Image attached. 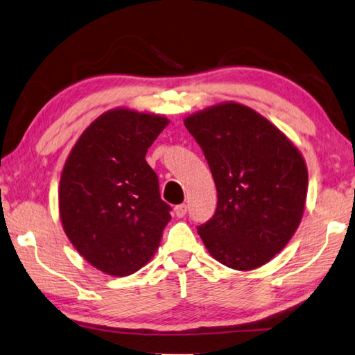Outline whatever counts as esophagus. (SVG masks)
<instances>
[{
    "label": "esophagus",
    "mask_w": 355,
    "mask_h": 355,
    "mask_svg": "<svg viewBox=\"0 0 355 355\" xmlns=\"http://www.w3.org/2000/svg\"><path fill=\"white\" fill-rule=\"evenodd\" d=\"M187 211H188V205L187 204H180V205L175 207L177 218H183L184 215H187Z\"/></svg>",
    "instance_id": "1"
}]
</instances>
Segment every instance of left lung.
Returning <instances> with one entry per match:
<instances>
[{"mask_svg": "<svg viewBox=\"0 0 355 355\" xmlns=\"http://www.w3.org/2000/svg\"><path fill=\"white\" fill-rule=\"evenodd\" d=\"M184 126L218 191L215 215L198 227L208 252L234 270L263 266L300 224L308 189L300 151L267 118L237 103L208 107Z\"/></svg>", "mask_w": 355, "mask_h": 355, "instance_id": "8db88e82", "label": "left lung"}]
</instances>
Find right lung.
<instances>
[{"label": "right lung", "instance_id": "add662e5", "mask_svg": "<svg viewBox=\"0 0 355 355\" xmlns=\"http://www.w3.org/2000/svg\"><path fill=\"white\" fill-rule=\"evenodd\" d=\"M168 125L161 115L114 109L71 150L60 180L63 229L87 262L112 277L142 268L171 221L145 155Z\"/></svg>", "mask_w": 355, "mask_h": 355}]
</instances>
